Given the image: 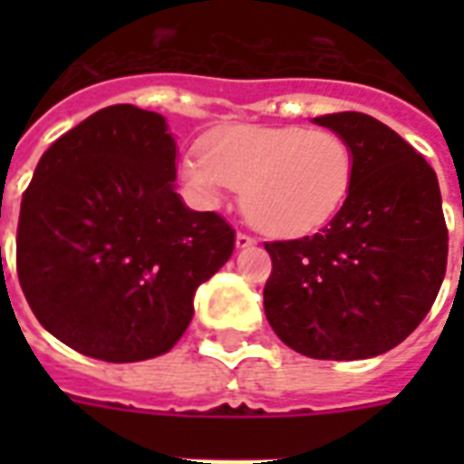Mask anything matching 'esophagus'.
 Masks as SVG:
<instances>
[{
  "mask_svg": "<svg viewBox=\"0 0 464 464\" xmlns=\"http://www.w3.org/2000/svg\"><path fill=\"white\" fill-rule=\"evenodd\" d=\"M236 246L238 247H250L255 246V238L253 236H247V233H236Z\"/></svg>",
  "mask_w": 464,
  "mask_h": 464,
  "instance_id": "1",
  "label": "esophagus"
}]
</instances>
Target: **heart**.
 <instances>
[{"label":"heart","mask_w":464,"mask_h":464,"mask_svg":"<svg viewBox=\"0 0 464 464\" xmlns=\"http://www.w3.org/2000/svg\"><path fill=\"white\" fill-rule=\"evenodd\" d=\"M182 178L207 207L243 192L247 221L276 238L323 228L349 197L353 154L342 134L298 125H231L182 159Z\"/></svg>","instance_id":"heart-1"}]
</instances>
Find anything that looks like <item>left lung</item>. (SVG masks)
Wrapping results in <instances>:
<instances>
[{
	"label": "left lung",
	"instance_id": "1",
	"mask_svg": "<svg viewBox=\"0 0 464 464\" xmlns=\"http://www.w3.org/2000/svg\"><path fill=\"white\" fill-rule=\"evenodd\" d=\"M353 182L330 224L272 240L265 315L284 344L310 359H371L417 330L446 276L448 228L433 168L388 125L332 112Z\"/></svg>",
	"mask_w": 464,
	"mask_h": 464
}]
</instances>
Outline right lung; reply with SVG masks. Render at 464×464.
<instances>
[{"label":"right lung","instance_id":"add662e5","mask_svg":"<svg viewBox=\"0 0 464 464\" xmlns=\"http://www.w3.org/2000/svg\"><path fill=\"white\" fill-rule=\"evenodd\" d=\"M163 115L111 105L47 149L21 199L16 272L33 315L91 359L130 363L173 349L195 291L233 253L217 211L173 188Z\"/></svg>","mask_w":464,"mask_h":464}]
</instances>
